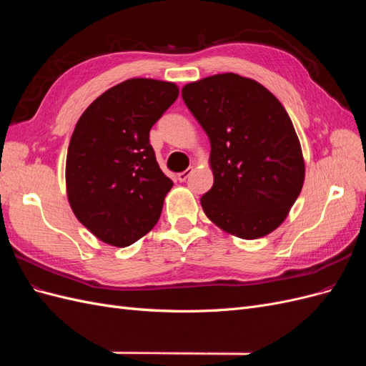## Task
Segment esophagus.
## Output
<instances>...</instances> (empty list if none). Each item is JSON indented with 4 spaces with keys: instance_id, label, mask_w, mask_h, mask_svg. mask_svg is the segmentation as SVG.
Here are the masks:
<instances>
[{
    "instance_id": "1",
    "label": "esophagus",
    "mask_w": 366,
    "mask_h": 366,
    "mask_svg": "<svg viewBox=\"0 0 366 366\" xmlns=\"http://www.w3.org/2000/svg\"><path fill=\"white\" fill-rule=\"evenodd\" d=\"M192 171H194L192 168H187L186 171H183V172H180L179 175H177V179H179V182H186V179L192 174Z\"/></svg>"
}]
</instances>
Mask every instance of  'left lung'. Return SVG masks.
<instances>
[{
	"label": "left lung",
	"instance_id": "1",
	"mask_svg": "<svg viewBox=\"0 0 366 366\" xmlns=\"http://www.w3.org/2000/svg\"><path fill=\"white\" fill-rule=\"evenodd\" d=\"M183 101L210 140L214 186L206 217L242 239L269 235L301 194L305 163L292 119L259 82L235 73L183 86Z\"/></svg>",
	"mask_w": 366,
	"mask_h": 366
}]
</instances>
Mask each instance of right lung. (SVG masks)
<instances>
[{
  "label": "right lung",
  "mask_w": 366,
  "mask_h": 366,
  "mask_svg": "<svg viewBox=\"0 0 366 366\" xmlns=\"http://www.w3.org/2000/svg\"><path fill=\"white\" fill-rule=\"evenodd\" d=\"M179 86L134 77L88 107L70 139L67 197L76 218L109 246L127 247L157 224L172 180L149 145V131Z\"/></svg>",
  "instance_id": "right-lung-1"
}]
</instances>
